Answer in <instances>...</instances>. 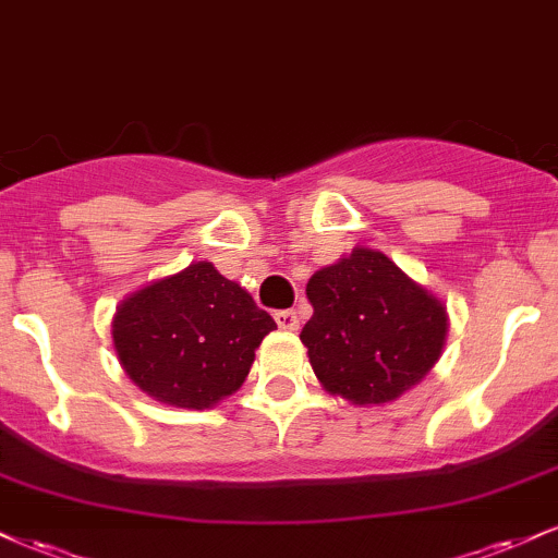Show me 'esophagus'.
Listing matches in <instances>:
<instances>
[{"label":"esophagus","instance_id":"esophagus-1","mask_svg":"<svg viewBox=\"0 0 558 558\" xmlns=\"http://www.w3.org/2000/svg\"><path fill=\"white\" fill-rule=\"evenodd\" d=\"M275 323L283 330H299V315L293 310H280L275 312Z\"/></svg>","mask_w":558,"mask_h":558}]
</instances>
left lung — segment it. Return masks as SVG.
<instances>
[{"label": "left lung", "instance_id": "left-lung-1", "mask_svg": "<svg viewBox=\"0 0 558 558\" xmlns=\"http://www.w3.org/2000/svg\"><path fill=\"white\" fill-rule=\"evenodd\" d=\"M306 296L315 315L299 338L330 393L354 403L393 401L438 362L446 306L386 254L354 248L312 275Z\"/></svg>", "mask_w": 558, "mask_h": 558}]
</instances>
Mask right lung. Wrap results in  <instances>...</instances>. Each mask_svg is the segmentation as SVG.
<instances>
[{
	"label": "right lung",
	"instance_id": "right-lung-1",
	"mask_svg": "<svg viewBox=\"0 0 558 558\" xmlns=\"http://www.w3.org/2000/svg\"><path fill=\"white\" fill-rule=\"evenodd\" d=\"M270 330L275 319L209 262L141 288L112 323L128 377L183 409H209L239 390Z\"/></svg>",
	"mask_w": 558,
	"mask_h": 558
}]
</instances>
